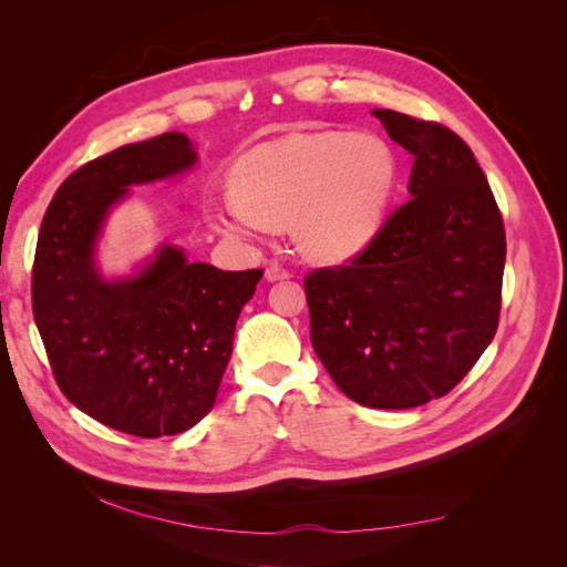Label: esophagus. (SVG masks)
<instances>
[{
  "label": "esophagus",
  "instance_id": "1",
  "mask_svg": "<svg viewBox=\"0 0 567 567\" xmlns=\"http://www.w3.org/2000/svg\"><path fill=\"white\" fill-rule=\"evenodd\" d=\"M267 281H281V279H290V271L284 269L281 265H269L265 271Z\"/></svg>",
  "mask_w": 567,
  "mask_h": 567
}]
</instances>
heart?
Masks as SVG:
<instances>
[{
	"instance_id": "1",
	"label": "heart",
	"mask_w": 567,
	"mask_h": 567,
	"mask_svg": "<svg viewBox=\"0 0 567 567\" xmlns=\"http://www.w3.org/2000/svg\"><path fill=\"white\" fill-rule=\"evenodd\" d=\"M398 175V156L375 134H288L236 161L234 198L215 205L210 225L234 238L290 225L305 257L340 265L364 252L383 229Z\"/></svg>"
}]
</instances>
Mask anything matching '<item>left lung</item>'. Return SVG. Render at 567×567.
Wrapping results in <instances>:
<instances>
[{
  "label": "left lung",
  "mask_w": 567,
  "mask_h": 567,
  "mask_svg": "<svg viewBox=\"0 0 567 567\" xmlns=\"http://www.w3.org/2000/svg\"><path fill=\"white\" fill-rule=\"evenodd\" d=\"M373 115L414 156L411 198L350 265L305 279L310 338L350 400L411 409L447 394L492 342L506 234L458 134L388 109Z\"/></svg>",
  "instance_id": "left-lung-1"
}]
</instances>
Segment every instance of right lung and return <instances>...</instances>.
Wrapping results in <instances>:
<instances>
[{
	"mask_svg": "<svg viewBox=\"0 0 567 567\" xmlns=\"http://www.w3.org/2000/svg\"><path fill=\"white\" fill-rule=\"evenodd\" d=\"M196 161L182 132L120 146L59 186L38 236L32 315L54 379L84 414L136 437L184 433L213 409L238 315L262 279L188 262L169 244L132 277L99 271L96 241L130 186Z\"/></svg>",
	"mask_w": 567,
	"mask_h": 567,
	"instance_id": "1",
	"label": "right lung"
}]
</instances>
